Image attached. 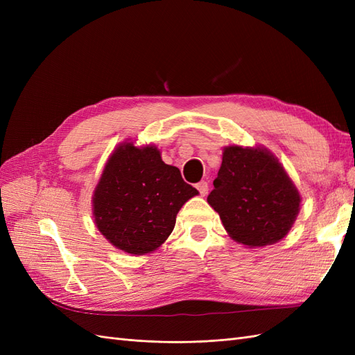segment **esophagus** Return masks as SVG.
<instances>
[{"label": "esophagus", "instance_id": "obj_1", "mask_svg": "<svg viewBox=\"0 0 355 355\" xmlns=\"http://www.w3.org/2000/svg\"><path fill=\"white\" fill-rule=\"evenodd\" d=\"M197 189H198L201 197H206L207 192H209V184H207L206 180H201V182H198V184H197Z\"/></svg>", "mask_w": 355, "mask_h": 355}]
</instances>
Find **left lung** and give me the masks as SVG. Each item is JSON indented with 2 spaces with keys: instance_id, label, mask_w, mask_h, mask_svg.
Masks as SVG:
<instances>
[{
  "instance_id": "left-lung-1",
  "label": "left lung",
  "mask_w": 355,
  "mask_h": 355,
  "mask_svg": "<svg viewBox=\"0 0 355 355\" xmlns=\"http://www.w3.org/2000/svg\"><path fill=\"white\" fill-rule=\"evenodd\" d=\"M213 185L207 202L219 213L230 237L240 244H274L296 220L299 191L266 148H225Z\"/></svg>"
}]
</instances>
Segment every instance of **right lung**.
<instances>
[{
	"label": "right lung",
	"mask_w": 355,
	"mask_h": 355,
	"mask_svg": "<svg viewBox=\"0 0 355 355\" xmlns=\"http://www.w3.org/2000/svg\"><path fill=\"white\" fill-rule=\"evenodd\" d=\"M197 194L178 167L161 159L157 146L123 142L106 161L94 188V223L116 249L146 254L167 240L178 211Z\"/></svg>",
	"instance_id": "add662e5"
}]
</instances>
